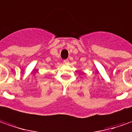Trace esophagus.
Here are the masks:
<instances>
[{"label":"esophagus","mask_w":132,"mask_h":132,"mask_svg":"<svg viewBox=\"0 0 132 132\" xmlns=\"http://www.w3.org/2000/svg\"><path fill=\"white\" fill-rule=\"evenodd\" d=\"M64 64H68L69 63V60H68V59H66V60H64Z\"/></svg>","instance_id":"esophagus-1"}]
</instances>
